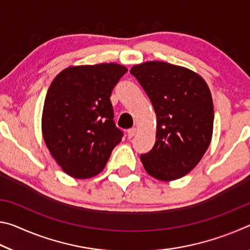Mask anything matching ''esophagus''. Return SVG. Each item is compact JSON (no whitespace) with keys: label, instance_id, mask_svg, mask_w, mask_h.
I'll list each match as a JSON object with an SVG mask.
<instances>
[{"label":"esophagus","instance_id":"34e87169","mask_svg":"<svg viewBox=\"0 0 250 250\" xmlns=\"http://www.w3.org/2000/svg\"><path fill=\"white\" fill-rule=\"evenodd\" d=\"M128 138L129 139H131V138H133L134 135H135V133H137V128H132V129H129L128 130Z\"/></svg>","mask_w":250,"mask_h":250}]
</instances>
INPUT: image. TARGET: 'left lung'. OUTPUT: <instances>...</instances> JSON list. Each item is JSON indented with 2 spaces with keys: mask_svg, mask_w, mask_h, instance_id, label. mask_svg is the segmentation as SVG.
<instances>
[{
  "mask_svg": "<svg viewBox=\"0 0 250 250\" xmlns=\"http://www.w3.org/2000/svg\"><path fill=\"white\" fill-rule=\"evenodd\" d=\"M151 100L156 115V139L141 154L146 171L160 181L188 174L208 147L214 124L209 88L200 75L164 62H146L130 70Z\"/></svg>",
  "mask_w": 250,
  "mask_h": 250,
  "instance_id": "8db88e82",
  "label": "left lung"
}]
</instances>
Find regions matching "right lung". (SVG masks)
Returning a JSON list of instances; mask_svg holds the SVG:
<instances>
[{"label":"right lung","instance_id":"add662e5","mask_svg":"<svg viewBox=\"0 0 250 250\" xmlns=\"http://www.w3.org/2000/svg\"><path fill=\"white\" fill-rule=\"evenodd\" d=\"M126 71L115 62L70 66L50 83L42 132L50 154L71 177L99 174L121 141L110 96Z\"/></svg>","mask_w":250,"mask_h":250}]
</instances>
